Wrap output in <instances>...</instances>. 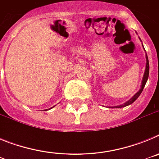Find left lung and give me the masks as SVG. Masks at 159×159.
<instances>
[{"label": "left lung", "mask_w": 159, "mask_h": 159, "mask_svg": "<svg viewBox=\"0 0 159 159\" xmlns=\"http://www.w3.org/2000/svg\"><path fill=\"white\" fill-rule=\"evenodd\" d=\"M146 58H147V64H146V70H145V72H144V75H143V81H142V86H141V88H140V90H139V92H137V93L135 94V95H134V96L132 97L131 99H129V100L127 101V102H125V103H123V104L120 105V106L115 107L121 108V107H124L128 106V105L131 104L132 102H134V101H135L136 99H138V97L139 96L140 94L142 93L143 88H144V87H145V85H146V83H147V80H148V76H149V61H148V57H147V55H146Z\"/></svg>", "instance_id": "1"}]
</instances>
